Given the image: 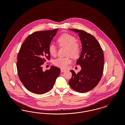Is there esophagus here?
Segmentation results:
<instances>
[{
  "mask_svg": "<svg viewBox=\"0 0 125 125\" xmlns=\"http://www.w3.org/2000/svg\"><path fill=\"white\" fill-rule=\"evenodd\" d=\"M65 69H61V72H65Z\"/></svg>",
  "mask_w": 125,
  "mask_h": 125,
  "instance_id": "obj_1",
  "label": "esophagus"
}]
</instances>
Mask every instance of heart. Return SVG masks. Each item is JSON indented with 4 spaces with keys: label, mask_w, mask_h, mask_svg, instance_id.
I'll return each mask as SVG.
<instances>
[{
    "label": "heart",
    "mask_w": 125,
    "mask_h": 125,
    "mask_svg": "<svg viewBox=\"0 0 125 125\" xmlns=\"http://www.w3.org/2000/svg\"><path fill=\"white\" fill-rule=\"evenodd\" d=\"M57 41L60 46L67 47L66 55L67 56H71L73 58L79 56L81 52V46L76 42V38L75 36L69 34L65 33L60 36ZM48 50L52 56L53 57L56 56L57 49L54 44H50ZM71 63V60L70 57H59L53 61L54 65L61 68H66Z\"/></svg>",
    "instance_id": "b5f03b06"
}]
</instances>
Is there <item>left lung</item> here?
Returning a JSON list of instances; mask_svg holds the SVG:
<instances>
[{
  "label": "left lung",
  "instance_id": "left-lung-1",
  "mask_svg": "<svg viewBox=\"0 0 125 125\" xmlns=\"http://www.w3.org/2000/svg\"><path fill=\"white\" fill-rule=\"evenodd\" d=\"M78 34L82 45L80 56L76 64L82 69L72 73L69 84L72 89L84 93L93 89L101 80L104 70V54L101 46L95 37L89 33L77 29H69Z\"/></svg>",
  "mask_w": 125,
  "mask_h": 125
}]
</instances>
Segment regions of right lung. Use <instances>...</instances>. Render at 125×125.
Returning <instances> with one entry per match:
<instances>
[{
    "instance_id": "right-lung-1",
    "label": "right lung",
    "mask_w": 125,
    "mask_h": 125,
    "mask_svg": "<svg viewBox=\"0 0 125 125\" xmlns=\"http://www.w3.org/2000/svg\"><path fill=\"white\" fill-rule=\"evenodd\" d=\"M59 29L36 32L28 36L21 45L17 57L19 78L30 92L42 94L52 89L60 69L52 65L42 71V65L50 59L48 48Z\"/></svg>"
}]
</instances>
